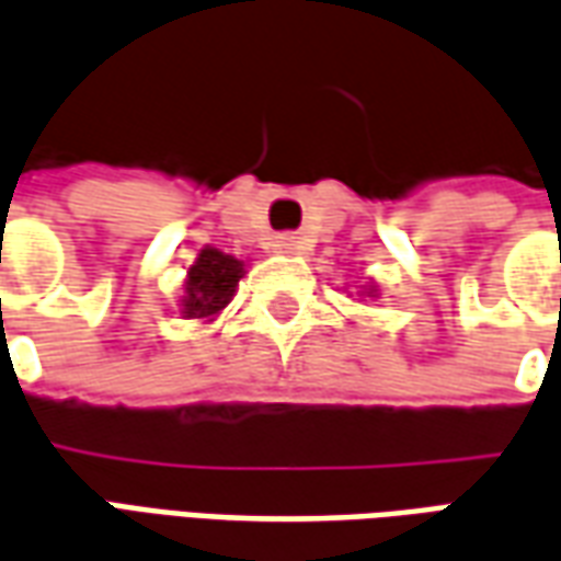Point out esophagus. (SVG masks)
<instances>
[{
    "label": "esophagus",
    "instance_id": "esophagus-1",
    "mask_svg": "<svg viewBox=\"0 0 561 561\" xmlns=\"http://www.w3.org/2000/svg\"><path fill=\"white\" fill-rule=\"evenodd\" d=\"M299 250H302V247H299V241H296V238H277V241H274V253H299Z\"/></svg>",
    "mask_w": 561,
    "mask_h": 561
}]
</instances>
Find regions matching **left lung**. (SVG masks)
Masks as SVG:
<instances>
[{
    "instance_id": "8db88e82",
    "label": "left lung",
    "mask_w": 561,
    "mask_h": 561,
    "mask_svg": "<svg viewBox=\"0 0 561 561\" xmlns=\"http://www.w3.org/2000/svg\"><path fill=\"white\" fill-rule=\"evenodd\" d=\"M360 296H369V299H376V296H378L376 284H366V287L360 289Z\"/></svg>"
}]
</instances>
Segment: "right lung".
Returning <instances> with one entry per match:
<instances>
[{"label": "right lung", "mask_w": 561, "mask_h": 561, "mask_svg": "<svg viewBox=\"0 0 561 561\" xmlns=\"http://www.w3.org/2000/svg\"><path fill=\"white\" fill-rule=\"evenodd\" d=\"M241 277V259L229 256L216 247H204L185 274L180 314L185 320H214L231 302Z\"/></svg>", "instance_id": "right-lung-1"}]
</instances>
